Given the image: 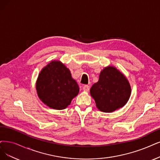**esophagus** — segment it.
Returning a JSON list of instances; mask_svg holds the SVG:
<instances>
[{"label": "esophagus", "mask_w": 160, "mask_h": 160, "mask_svg": "<svg viewBox=\"0 0 160 160\" xmlns=\"http://www.w3.org/2000/svg\"><path fill=\"white\" fill-rule=\"evenodd\" d=\"M83 90L85 92H88L90 90V86L88 85H85L84 87H83Z\"/></svg>", "instance_id": "1"}]
</instances>
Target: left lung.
Wrapping results in <instances>:
<instances>
[{"label":"left lung","mask_w":160,"mask_h":160,"mask_svg":"<svg viewBox=\"0 0 160 160\" xmlns=\"http://www.w3.org/2000/svg\"><path fill=\"white\" fill-rule=\"evenodd\" d=\"M131 87L127 77L113 66L105 67L99 80L90 88L97 108L111 113L125 106L131 96Z\"/></svg>","instance_id":"obj_1"}]
</instances>
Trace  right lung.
<instances>
[{"mask_svg": "<svg viewBox=\"0 0 160 160\" xmlns=\"http://www.w3.org/2000/svg\"><path fill=\"white\" fill-rule=\"evenodd\" d=\"M39 98L51 109L67 108L79 93L70 70L60 61H52L42 68L36 81Z\"/></svg>", "mask_w": 160, "mask_h": 160, "instance_id": "obj_1", "label": "right lung"}]
</instances>
